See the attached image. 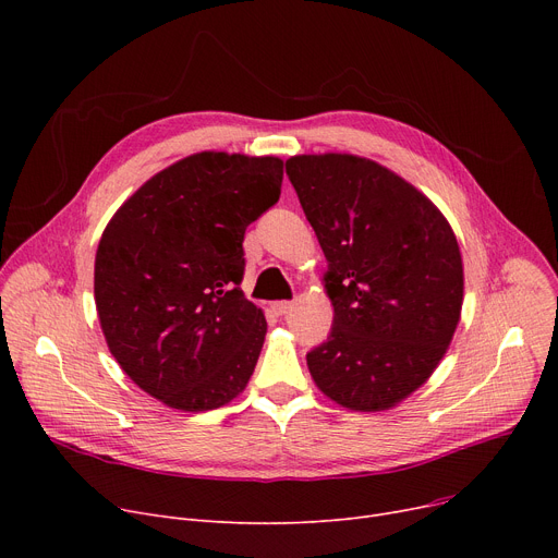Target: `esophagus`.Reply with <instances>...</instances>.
Instances as JSON below:
<instances>
[{
	"label": "esophagus",
	"mask_w": 558,
	"mask_h": 558,
	"mask_svg": "<svg viewBox=\"0 0 558 558\" xmlns=\"http://www.w3.org/2000/svg\"><path fill=\"white\" fill-rule=\"evenodd\" d=\"M271 310H274L278 316H287L291 310H294V303H289V301H278V303H274V305H271Z\"/></svg>",
	"instance_id": "esophagus-1"
}]
</instances>
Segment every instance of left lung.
Wrapping results in <instances>:
<instances>
[{
    "mask_svg": "<svg viewBox=\"0 0 558 558\" xmlns=\"http://www.w3.org/2000/svg\"><path fill=\"white\" fill-rule=\"evenodd\" d=\"M328 259L335 307L307 353L318 391L353 412H385L441 364L461 318L463 262L444 213L402 175L353 154L287 160Z\"/></svg>",
    "mask_w": 558,
    "mask_h": 558,
    "instance_id": "obj_1",
    "label": "left lung"
}]
</instances>
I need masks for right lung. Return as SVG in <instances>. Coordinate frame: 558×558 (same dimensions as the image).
Wrapping results in <instances>:
<instances>
[{"label":"right lung","instance_id":"right-lung-1","mask_svg":"<svg viewBox=\"0 0 558 558\" xmlns=\"http://www.w3.org/2000/svg\"><path fill=\"white\" fill-rule=\"evenodd\" d=\"M282 160L192 154L151 175L108 221L95 303L108 350L171 409L210 412L238 398L267 335L244 299V232L280 198Z\"/></svg>","mask_w":558,"mask_h":558}]
</instances>
